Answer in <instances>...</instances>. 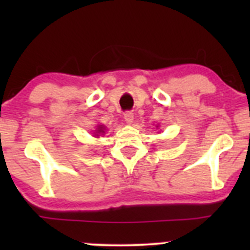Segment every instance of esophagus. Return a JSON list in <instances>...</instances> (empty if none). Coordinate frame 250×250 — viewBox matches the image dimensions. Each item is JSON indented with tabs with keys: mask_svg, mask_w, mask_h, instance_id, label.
Segmentation results:
<instances>
[{
	"mask_svg": "<svg viewBox=\"0 0 250 250\" xmlns=\"http://www.w3.org/2000/svg\"><path fill=\"white\" fill-rule=\"evenodd\" d=\"M133 118H134V115H133L130 111H127V112H125V121L127 123H132L133 122Z\"/></svg>",
	"mask_w": 250,
	"mask_h": 250,
	"instance_id": "esophagus-1",
	"label": "esophagus"
}]
</instances>
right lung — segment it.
Here are the masks:
<instances>
[{
  "instance_id": "right-lung-1",
  "label": "right lung",
  "mask_w": 250,
  "mask_h": 250,
  "mask_svg": "<svg viewBox=\"0 0 250 250\" xmlns=\"http://www.w3.org/2000/svg\"><path fill=\"white\" fill-rule=\"evenodd\" d=\"M103 129H104V128L99 127V128H98V132H99V133H104V130H103Z\"/></svg>"
}]
</instances>
